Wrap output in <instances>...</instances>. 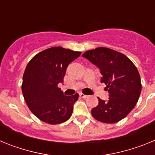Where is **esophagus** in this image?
Wrapping results in <instances>:
<instances>
[{
  "mask_svg": "<svg viewBox=\"0 0 155 155\" xmlns=\"http://www.w3.org/2000/svg\"><path fill=\"white\" fill-rule=\"evenodd\" d=\"M79 94H80V96L82 98H87V95H86V94H82V93H79Z\"/></svg>",
  "mask_w": 155,
  "mask_h": 155,
  "instance_id": "obj_1",
  "label": "esophagus"
}]
</instances>
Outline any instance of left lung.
Listing matches in <instances>:
<instances>
[{"label": "left lung", "instance_id": "8db88e82", "mask_svg": "<svg viewBox=\"0 0 155 155\" xmlns=\"http://www.w3.org/2000/svg\"><path fill=\"white\" fill-rule=\"evenodd\" d=\"M82 57L99 68L101 82L106 84L109 94L108 101L98 98V105L91 109L93 117L105 124L125 118L141 92L140 77L135 65L124 54L105 47L88 50Z\"/></svg>", "mask_w": 155, "mask_h": 155}]
</instances>
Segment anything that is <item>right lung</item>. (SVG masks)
<instances>
[{"label":"right lung","mask_w":155,"mask_h":155,"mask_svg":"<svg viewBox=\"0 0 155 155\" xmlns=\"http://www.w3.org/2000/svg\"><path fill=\"white\" fill-rule=\"evenodd\" d=\"M81 53L61 46L49 48L36 54L26 66L23 96L31 113L46 124H62L72 115L79 94L66 96L57 85L64 82L68 66Z\"/></svg>","instance_id":"1"}]
</instances>
